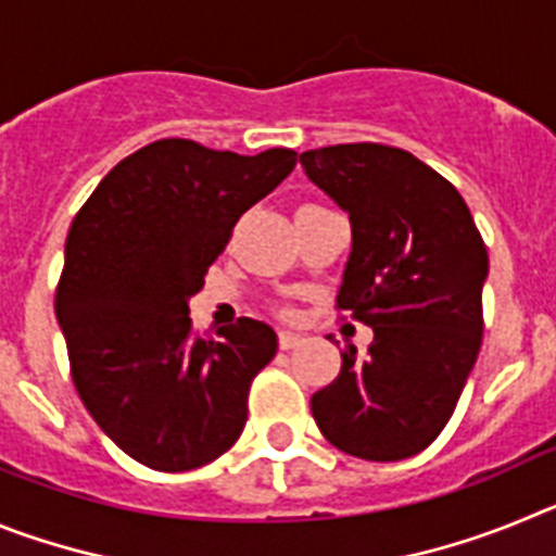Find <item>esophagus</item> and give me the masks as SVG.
Segmentation results:
<instances>
[{
    "instance_id": "esophagus-1",
    "label": "esophagus",
    "mask_w": 556,
    "mask_h": 556,
    "mask_svg": "<svg viewBox=\"0 0 556 556\" xmlns=\"http://www.w3.org/2000/svg\"><path fill=\"white\" fill-rule=\"evenodd\" d=\"M306 339L301 337V333H292V331H281L278 333V345H281V351H292V348H301Z\"/></svg>"
}]
</instances>
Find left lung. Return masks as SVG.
Wrapping results in <instances>:
<instances>
[{
    "label": "left lung",
    "mask_w": 556,
    "mask_h": 556,
    "mask_svg": "<svg viewBox=\"0 0 556 556\" xmlns=\"http://www.w3.org/2000/svg\"><path fill=\"white\" fill-rule=\"evenodd\" d=\"M301 164L351 217L337 308L372 328L362 356L348 342L312 415L333 448L406 459L445 429L476 365L488 248L459 191L412 152L365 141L308 150Z\"/></svg>",
    "instance_id": "left-lung-1"
}]
</instances>
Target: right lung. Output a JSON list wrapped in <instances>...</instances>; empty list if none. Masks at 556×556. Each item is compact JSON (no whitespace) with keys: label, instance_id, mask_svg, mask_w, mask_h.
<instances>
[{"label":"right lung","instance_id":"1","mask_svg":"<svg viewBox=\"0 0 556 556\" xmlns=\"http://www.w3.org/2000/svg\"><path fill=\"white\" fill-rule=\"evenodd\" d=\"M258 155L161 139L113 166L66 236L55 317L77 395L127 456L164 473L208 465L248 424L250 381L278 351L242 317L191 333L189 301L244 211L294 169Z\"/></svg>","mask_w":556,"mask_h":556}]
</instances>
